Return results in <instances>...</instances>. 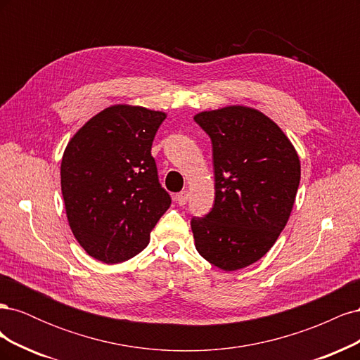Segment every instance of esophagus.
Masks as SVG:
<instances>
[{
	"mask_svg": "<svg viewBox=\"0 0 360 360\" xmlns=\"http://www.w3.org/2000/svg\"><path fill=\"white\" fill-rule=\"evenodd\" d=\"M188 200H189V192L188 191H183V192L176 195V201H177L179 205H184L188 202Z\"/></svg>",
	"mask_w": 360,
	"mask_h": 360,
	"instance_id": "1",
	"label": "esophagus"
}]
</instances>
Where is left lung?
<instances>
[{"label":"left lung","instance_id":"8db88e82","mask_svg":"<svg viewBox=\"0 0 360 360\" xmlns=\"http://www.w3.org/2000/svg\"><path fill=\"white\" fill-rule=\"evenodd\" d=\"M212 139L214 204L192 217L195 246L225 271L269 252L288 222L300 160L279 126L254 108L226 106L193 117Z\"/></svg>","mask_w":360,"mask_h":360}]
</instances>
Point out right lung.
Wrapping results in <instances>:
<instances>
[{
    "label": "right lung",
    "instance_id": "1",
    "mask_svg": "<svg viewBox=\"0 0 360 360\" xmlns=\"http://www.w3.org/2000/svg\"><path fill=\"white\" fill-rule=\"evenodd\" d=\"M165 112L114 105L73 135L61 160V192L70 230L106 264L135 257L171 205L151 144Z\"/></svg>",
    "mask_w": 360,
    "mask_h": 360
}]
</instances>
